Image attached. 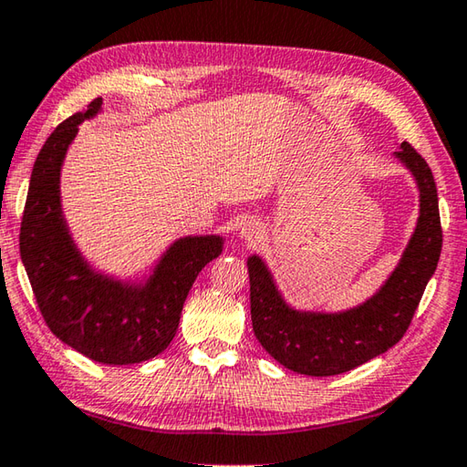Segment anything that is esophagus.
<instances>
[{"instance_id": "obj_1", "label": "esophagus", "mask_w": 467, "mask_h": 467, "mask_svg": "<svg viewBox=\"0 0 467 467\" xmlns=\"http://www.w3.org/2000/svg\"><path fill=\"white\" fill-rule=\"evenodd\" d=\"M239 236H241L243 243L255 244V243L261 241L263 228H261L257 223H247V224H243V228L239 231Z\"/></svg>"}]
</instances>
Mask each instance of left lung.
Segmentation results:
<instances>
[{"label":"left lung","mask_w":467,"mask_h":467,"mask_svg":"<svg viewBox=\"0 0 467 467\" xmlns=\"http://www.w3.org/2000/svg\"><path fill=\"white\" fill-rule=\"evenodd\" d=\"M394 157L417 183L419 218L396 267L369 298L337 312L296 308L285 300L263 257L253 253L247 259L251 320L257 341L296 374H345L386 353L406 333L435 274L443 234L433 173L409 142H402Z\"/></svg>","instance_id":"8db88e82"}]
</instances>
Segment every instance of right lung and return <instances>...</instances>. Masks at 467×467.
<instances>
[{
	"label": "right lung",
	"instance_id": "obj_1",
	"mask_svg": "<svg viewBox=\"0 0 467 467\" xmlns=\"http://www.w3.org/2000/svg\"><path fill=\"white\" fill-rule=\"evenodd\" d=\"M101 112V98L67 118L47 139L32 169L20 228V255L48 328L106 366L142 363L163 353L180 327L193 282L224 247L220 234H188L161 253L142 277L96 269L65 218L61 171L79 124Z\"/></svg>",
	"mask_w": 467,
	"mask_h": 467
}]
</instances>
